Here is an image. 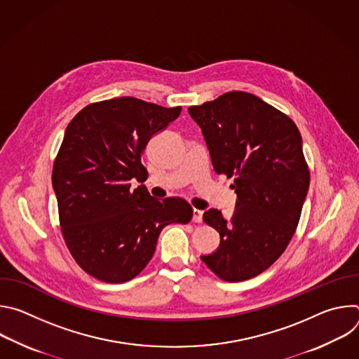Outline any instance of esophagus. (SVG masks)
Instances as JSON below:
<instances>
[{"label":"esophagus","mask_w":359,"mask_h":359,"mask_svg":"<svg viewBox=\"0 0 359 359\" xmlns=\"http://www.w3.org/2000/svg\"><path fill=\"white\" fill-rule=\"evenodd\" d=\"M203 210H198V209H193V222L196 223H201L203 220Z\"/></svg>","instance_id":"obj_1"}]
</instances>
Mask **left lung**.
<instances>
[{
	"instance_id": "obj_1",
	"label": "left lung",
	"mask_w": 359,
	"mask_h": 359,
	"mask_svg": "<svg viewBox=\"0 0 359 359\" xmlns=\"http://www.w3.org/2000/svg\"><path fill=\"white\" fill-rule=\"evenodd\" d=\"M217 175L234 177L230 219L209 209L203 220L220 234L216 251L201 255L224 281L266 271L287 248L310 187V170L295 123L248 92L234 90L190 107Z\"/></svg>"
}]
</instances>
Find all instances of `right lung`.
Here are the masks:
<instances>
[{"mask_svg": "<svg viewBox=\"0 0 359 359\" xmlns=\"http://www.w3.org/2000/svg\"><path fill=\"white\" fill-rule=\"evenodd\" d=\"M163 108L122 96L83 108L68 125L54 162L53 187L65 243L79 267L112 284L135 278L150 262L163 227L193 216L180 197L159 200L143 183L149 140L177 119Z\"/></svg>", "mask_w": 359, "mask_h": 359, "instance_id": "obj_1", "label": "right lung"}]
</instances>
